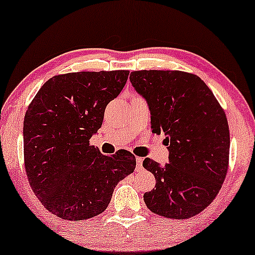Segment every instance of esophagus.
I'll use <instances>...</instances> for the list:
<instances>
[{
	"mask_svg": "<svg viewBox=\"0 0 255 255\" xmlns=\"http://www.w3.org/2000/svg\"><path fill=\"white\" fill-rule=\"evenodd\" d=\"M142 160H143L142 158L136 157V166H137V168H139V170L141 167H142Z\"/></svg>",
	"mask_w": 255,
	"mask_h": 255,
	"instance_id": "1",
	"label": "esophagus"
}]
</instances>
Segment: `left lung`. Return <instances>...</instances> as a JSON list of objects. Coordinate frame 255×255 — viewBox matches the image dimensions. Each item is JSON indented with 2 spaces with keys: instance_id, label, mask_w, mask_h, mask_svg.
Masks as SVG:
<instances>
[{
  "instance_id": "8db88e82",
  "label": "left lung",
  "mask_w": 255,
  "mask_h": 255,
  "mask_svg": "<svg viewBox=\"0 0 255 255\" xmlns=\"http://www.w3.org/2000/svg\"><path fill=\"white\" fill-rule=\"evenodd\" d=\"M130 83L148 104L153 133L165 135L168 164L146 158L142 166L155 177L143 195L149 210L184 220L215 199L229 164V127L225 110L198 76L184 71L141 70Z\"/></svg>"
}]
</instances>
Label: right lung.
Segmentation results:
<instances>
[{
	"instance_id": "1",
	"label": "right lung",
	"mask_w": 255,
	"mask_h": 255,
	"mask_svg": "<svg viewBox=\"0 0 255 255\" xmlns=\"http://www.w3.org/2000/svg\"><path fill=\"white\" fill-rule=\"evenodd\" d=\"M129 71L71 72L48 79L28 106L23 121L24 168L41 204L64 220L100 215L115 186L133 173L134 154L103 155L90 137L104 110L119 96Z\"/></svg>"
}]
</instances>
